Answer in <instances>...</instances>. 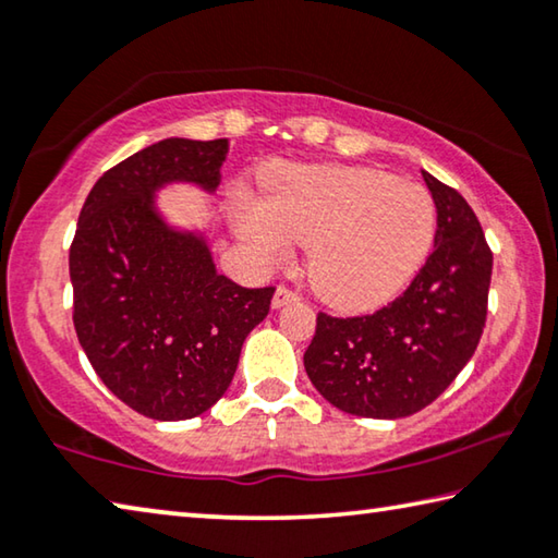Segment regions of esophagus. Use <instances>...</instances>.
<instances>
[{"mask_svg":"<svg viewBox=\"0 0 558 558\" xmlns=\"http://www.w3.org/2000/svg\"><path fill=\"white\" fill-rule=\"evenodd\" d=\"M298 298H300V295H298L295 290L280 286V288H276V295H272V307L280 310L282 305H288V302H295Z\"/></svg>","mask_w":558,"mask_h":558,"instance_id":"34e87169","label":"esophagus"}]
</instances>
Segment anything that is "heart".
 I'll list each match as a JSON object with an SVG mask.
<instances>
[{"label": "heart", "instance_id": "b5f03b06", "mask_svg": "<svg viewBox=\"0 0 558 558\" xmlns=\"http://www.w3.org/2000/svg\"><path fill=\"white\" fill-rule=\"evenodd\" d=\"M436 202L426 186L372 167L282 165L266 196H241L233 226L258 266L307 245L310 286L337 310H369L399 292L428 256Z\"/></svg>", "mask_w": 558, "mask_h": 558}]
</instances>
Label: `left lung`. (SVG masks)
<instances>
[{
  "mask_svg": "<svg viewBox=\"0 0 558 558\" xmlns=\"http://www.w3.org/2000/svg\"><path fill=\"white\" fill-rule=\"evenodd\" d=\"M438 231L426 266L401 298L364 317L317 315L305 372L335 409L405 418L433 403L475 354L487 317L493 253L456 189L423 172Z\"/></svg>",
  "mask_w": 558,
  "mask_h": 558,
  "instance_id": "8db88e82",
  "label": "left lung"
}]
</instances>
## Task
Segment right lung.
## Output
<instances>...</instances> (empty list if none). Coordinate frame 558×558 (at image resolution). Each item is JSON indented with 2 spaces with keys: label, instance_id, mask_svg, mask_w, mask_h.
I'll return each mask as SVG.
<instances>
[{
  "label": "right lung",
  "instance_id": "add662e5",
  "mask_svg": "<svg viewBox=\"0 0 558 558\" xmlns=\"http://www.w3.org/2000/svg\"><path fill=\"white\" fill-rule=\"evenodd\" d=\"M229 140L167 137L90 189L71 245L73 325L100 381L132 411L186 421L221 399L276 288L216 270L209 229L169 221L159 192L214 196Z\"/></svg>",
  "mask_w": 558,
  "mask_h": 558
}]
</instances>
